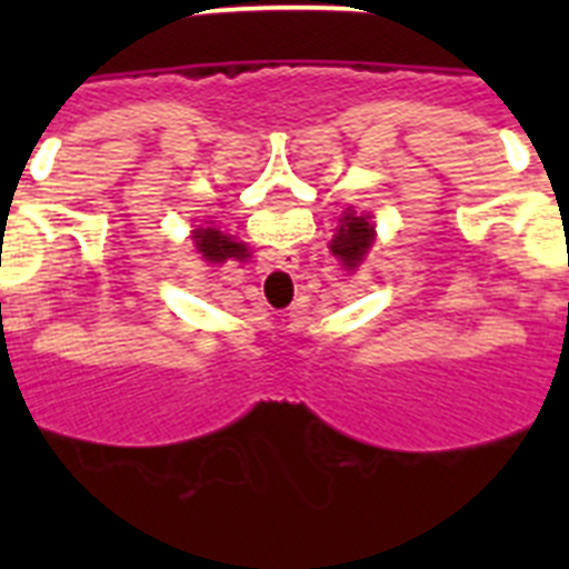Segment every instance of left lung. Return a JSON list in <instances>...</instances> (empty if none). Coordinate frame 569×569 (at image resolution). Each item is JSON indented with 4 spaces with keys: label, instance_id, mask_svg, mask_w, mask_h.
<instances>
[{
    "label": "left lung",
    "instance_id": "8db88e82",
    "mask_svg": "<svg viewBox=\"0 0 569 569\" xmlns=\"http://www.w3.org/2000/svg\"><path fill=\"white\" fill-rule=\"evenodd\" d=\"M376 239V228L373 219L367 213H353V210H347L341 213L339 228H336L333 241H330V253L345 264L347 270H356L365 261L367 250L373 248Z\"/></svg>",
    "mask_w": 569,
    "mask_h": 569
}]
</instances>
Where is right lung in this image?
<instances>
[{
    "mask_svg": "<svg viewBox=\"0 0 569 569\" xmlns=\"http://www.w3.org/2000/svg\"><path fill=\"white\" fill-rule=\"evenodd\" d=\"M193 241L196 250L202 253L204 261L210 264H219V261L228 259H248V248H244V241H236L233 236H224L222 230L216 228H196L193 230Z\"/></svg>",
    "mask_w": 569,
    "mask_h": 569,
    "instance_id": "1",
    "label": "right lung"
}]
</instances>
